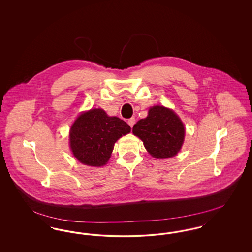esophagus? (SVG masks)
<instances>
[{
	"label": "esophagus",
	"mask_w": 252,
	"mask_h": 252,
	"mask_svg": "<svg viewBox=\"0 0 252 252\" xmlns=\"http://www.w3.org/2000/svg\"><path fill=\"white\" fill-rule=\"evenodd\" d=\"M135 122H136V120H135V118H130V119H128V121H127V124L130 126V127H133V126L135 125Z\"/></svg>",
	"instance_id": "1"
}]
</instances>
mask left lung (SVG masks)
<instances>
[{
    "label": "left lung",
    "instance_id": "1",
    "mask_svg": "<svg viewBox=\"0 0 252 252\" xmlns=\"http://www.w3.org/2000/svg\"><path fill=\"white\" fill-rule=\"evenodd\" d=\"M150 155L156 158H167L178 154L184 141L185 129L179 116L171 109L155 106L145 119L133 126Z\"/></svg>",
    "mask_w": 252,
    "mask_h": 252
}]
</instances>
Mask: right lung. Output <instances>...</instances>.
<instances>
[{"label": "right lung", "instance_id": "add662e5", "mask_svg": "<svg viewBox=\"0 0 252 252\" xmlns=\"http://www.w3.org/2000/svg\"><path fill=\"white\" fill-rule=\"evenodd\" d=\"M130 129L125 121L108 117L103 109H91L79 115L71 128L70 145L73 156L90 166L105 165L116 141Z\"/></svg>", "mask_w": 252, "mask_h": 252}]
</instances>
